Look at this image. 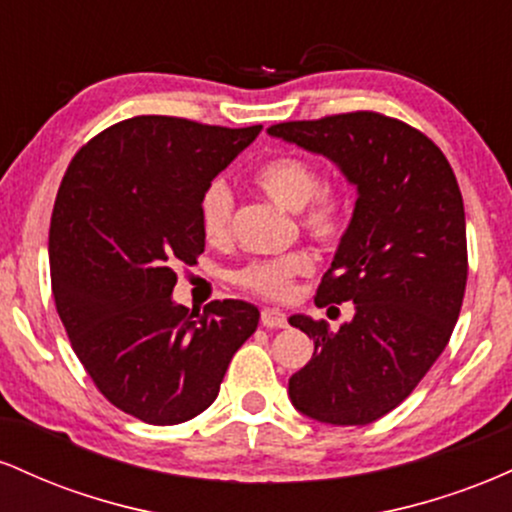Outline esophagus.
Returning a JSON list of instances; mask_svg holds the SVG:
<instances>
[{
	"label": "esophagus",
	"instance_id": "obj_1",
	"mask_svg": "<svg viewBox=\"0 0 512 512\" xmlns=\"http://www.w3.org/2000/svg\"><path fill=\"white\" fill-rule=\"evenodd\" d=\"M262 325L269 327V330H281V327H286V315L276 308H264Z\"/></svg>",
	"mask_w": 512,
	"mask_h": 512
}]
</instances>
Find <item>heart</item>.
I'll use <instances>...</instances> for the list:
<instances>
[{"mask_svg": "<svg viewBox=\"0 0 512 512\" xmlns=\"http://www.w3.org/2000/svg\"><path fill=\"white\" fill-rule=\"evenodd\" d=\"M252 185L279 207L301 211V226L310 238L325 248L337 245L346 228V199L334 187L322 185L315 163L298 156H274L252 173ZM233 195L221 180L209 182L199 197V226L209 243H223L231 233ZM313 272V257L305 250H293L269 260H252L233 274L243 291L286 301L293 284Z\"/></svg>", "mask_w": 512, "mask_h": 512, "instance_id": "1", "label": "heart"}]
</instances>
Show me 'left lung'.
Instances as JSON below:
<instances>
[{
  "mask_svg": "<svg viewBox=\"0 0 512 512\" xmlns=\"http://www.w3.org/2000/svg\"><path fill=\"white\" fill-rule=\"evenodd\" d=\"M272 137L322 154L356 185L349 228L315 305L354 303L337 332L293 315L315 351L289 380L301 414L366 426L411 395L450 342L467 286V226L457 178L426 134L370 110L279 122Z\"/></svg>",
  "mask_w": 512,
  "mask_h": 512,
  "instance_id": "1",
  "label": "left lung"
}]
</instances>
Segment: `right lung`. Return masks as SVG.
<instances>
[{"instance_id":"1","label":"right lung","mask_w":512,"mask_h":512,"mask_svg":"<svg viewBox=\"0 0 512 512\" xmlns=\"http://www.w3.org/2000/svg\"><path fill=\"white\" fill-rule=\"evenodd\" d=\"M262 125L139 115L93 137L64 173L50 221L52 296L101 395L154 426L190 421L219 395L260 310L173 301L180 264L204 252L199 197Z\"/></svg>"}]
</instances>
